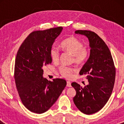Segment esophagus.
<instances>
[{
	"instance_id": "obj_1",
	"label": "esophagus",
	"mask_w": 124,
	"mask_h": 124,
	"mask_svg": "<svg viewBox=\"0 0 124 124\" xmlns=\"http://www.w3.org/2000/svg\"><path fill=\"white\" fill-rule=\"evenodd\" d=\"M67 87H71V83L69 81H67Z\"/></svg>"
}]
</instances>
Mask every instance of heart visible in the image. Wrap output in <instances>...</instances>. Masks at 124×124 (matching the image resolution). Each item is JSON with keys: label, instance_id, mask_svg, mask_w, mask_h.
<instances>
[{"label": "heart", "instance_id": "b5f03b06", "mask_svg": "<svg viewBox=\"0 0 124 124\" xmlns=\"http://www.w3.org/2000/svg\"><path fill=\"white\" fill-rule=\"evenodd\" d=\"M60 48L64 52H68L72 56V62L77 64H82L86 62L89 56V50L84 46L83 43L77 38L72 36L64 40L60 44ZM50 56L53 62H56L60 58V52L57 49L52 47L50 50ZM74 68L61 66L59 72L62 77L66 78L72 77L73 73L76 72Z\"/></svg>", "mask_w": 124, "mask_h": 124}]
</instances>
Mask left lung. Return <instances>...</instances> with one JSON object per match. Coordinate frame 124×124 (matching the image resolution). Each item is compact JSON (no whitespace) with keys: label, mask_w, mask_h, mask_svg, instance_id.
<instances>
[{"label":"left lung","mask_w":124,"mask_h":124,"mask_svg":"<svg viewBox=\"0 0 124 124\" xmlns=\"http://www.w3.org/2000/svg\"><path fill=\"white\" fill-rule=\"evenodd\" d=\"M75 33L87 37L91 49L89 58L79 72L80 75L87 76L89 84L83 87L72 83L76 91L73 101L81 112L91 115L100 111L111 96L116 68L109 48L99 35L90 30H78Z\"/></svg>","instance_id":"1"}]
</instances>
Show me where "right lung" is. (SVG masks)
Wrapping results in <instances>:
<instances>
[{
  "instance_id": "add662e5",
  "label": "right lung",
  "mask_w": 124,
  "mask_h": 124,
  "mask_svg": "<svg viewBox=\"0 0 124 124\" xmlns=\"http://www.w3.org/2000/svg\"><path fill=\"white\" fill-rule=\"evenodd\" d=\"M62 26L31 32L20 46L15 64V80L23 104L30 111L43 113L56 102L67 85L62 78L43 77V68L51 64L50 50Z\"/></svg>"
}]
</instances>
